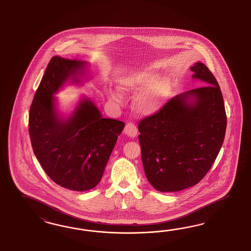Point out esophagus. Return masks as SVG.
I'll return each instance as SVG.
<instances>
[{
    "label": "esophagus",
    "instance_id": "esophagus-1",
    "mask_svg": "<svg viewBox=\"0 0 251 251\" xmlns=\"http://www.w3.org/2000/svg\"><path fill=\"white\" fill-rule=\"evenodd\" d=\"M124 132L126 135H128L129 137H135L137 135V127L136 125L132 122H128L125 126V129H124Z\"/></svg>",
    "mask_w": 251,
    "mask_h": 251
}]
</instances>
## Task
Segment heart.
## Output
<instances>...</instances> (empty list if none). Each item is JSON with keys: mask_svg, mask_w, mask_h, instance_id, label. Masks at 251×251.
<instances>
[{"mask_svg": "<svg viewBox=\"0 0 251 251\" xmlns=\"http://www.w3.org/2000/svg\"><path fill=\"white\" fill-rule=\"evenodd\" d=\"M157 77L158 74L154 70L141 69L122 76L118 84L119 88L126 93L142 89L137 95V108L144 114H151L163 106L167 98L166 84ZM108 95L115 100L120 99L118 92L109 90Z\"/></svg>", "mask_w": 251, "mask_h": 251, "instance_id": "obj_1", "label": "heart"}]
</instances>
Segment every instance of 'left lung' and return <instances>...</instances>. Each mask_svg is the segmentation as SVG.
<instances>
[{
	"label": "left lung",
	"instance_id": "left-lung-1",
	"mask_svg": "<svg viewBox=\"0 0 251 251\" xmlns=\"http://www.w3.org/2000/svg\"><path fill=\"white\" fill-rule=\"evenodd\" d=\"M190 71L204 86L170 99L139 122L145 176L155 190L174 192L200 182L224 143L226 114L220 86L201 62Z\"/></svg>",
	"mask_w": 251,
	"mask_h": 251
}]
</instances>
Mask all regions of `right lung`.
<instances>
[{
	"label": "right lung",
	"instance_id": "obj_1",
	"mask_svg": "<svg viewBox=\"0 0 251 251\" xmlns=\"http://www.w3.org/2000/svg\"><path fill=\"white\" fill-rule=\"evenodd\" d=\"M86 62L54 56L31 104L28 130L34 153L54 182L75 191L95 188L101 180L124 122L102 117L84 98L68 119L58 113L54 94L70 78L79 83Z\"/></svg>",
	"mask_w": 251,
	"mask_h": 251
}]
</instances>
